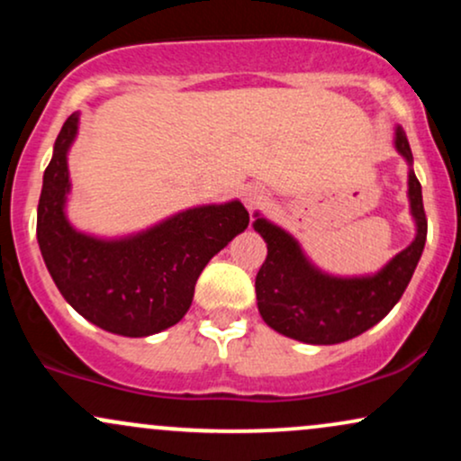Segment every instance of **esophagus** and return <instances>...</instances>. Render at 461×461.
Returning <instances> with one entry per match:
<instances>
[{
    "mask_svg": "<svg viewBox=\"0 0 461 461\" xmlns=\"http://www.w3.org/2000/svg\"><path fill=\"white\" fill-rule=\"evenodd\" d=\"M264 199H267V190H264V186H260V184H247V186L242 188V201H245L249 210L262 205Z\"/></svg>",
    "mask_w": 461,
    "mask_h": 461,
    "instance_id": "obj_1",
    "label": "esophagus"
}]
</instances>
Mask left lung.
<instances>
[{
    "mask_svg": "<svg viewBox=\"0 0 461 461\" xmlns=\"http://www.w3.org/2000/svg\"><path fill=\"white\" fill-rule=\"evenodd\" d=\"M394 149L407 162V199L416 234L377 273L356 277L325 273L290 231L260 212L253 214V230L268 249L256 277L258 310L271 330L305 345H338L377 325L403 297L425 249L427 219L420 182L411 168L414 158L401 125L394 128Z\"/></svg>",
    "mask_w": 461,
    "mask_h": 461,
    "instance_id": "1",
    "label": "left lung"
}]
</instances>
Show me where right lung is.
<instances>
[{
	"instance_id": "right-lung-1",
	"label": "right lung",
	"mask_w": 461,
	"mask_h": 461,
	"mask_svg": "<svg viewBox=\"0 0 461 461\" xmlns=\"http://www.w3.org/2000/svg\"><path fill=\"white\" fill-rule=\"evenodd\" d=\"M77 130L79 113H73L45 168L36 214L41 256L67 303L88 322L128 338L160 333L184 319L201 271L247 230L249 212L231 199L179 210L125 236L77 230L67 216L68 151Z\"/></svg>"
}]
</instances>
